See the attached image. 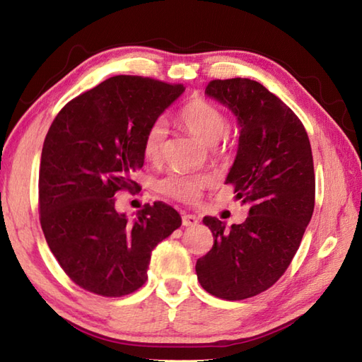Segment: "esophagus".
I'll list each match as a JSON object with an SVG mask.
<instances>
[{"mask_svg": "<svg viewBox=\"0 0 362 362\" xmlns=\"http://www.w3.org/2000/svg\"><path fill=\"white\" fill-rule=\"evenodd\" d=\"M198 223V217L194 214H182V225L184 226H195Z\"/></svg>", "mask_w": 362, "mask_h": 362, "instance_id": "34e87169", "label": "esophagus"}]
</instances>
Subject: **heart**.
Instances as JSON below:
<instances>
[{
  "mask_svg": "<svg viewBox=\"0 0 362 362\" xmlns=\"http://www.w3.org/2000/svg\"><path fill=\"white\" fill-rule=\"evenodd\" d=\"M180 120L192 134L206 145H216L228 128V120L222 109L204 98H194L186 103L180 110ZM165 139V122L162 119L151 122L142 140V151L146 160L158 162L160 159ZM209 182L211 180L204 175H182L172 172L158 182V189L160 194L170 197L173 200L194 203L202 197Z\"/></svg>",
  "mask_w": 362,
  "mask_h": 362,
  "instance_id": "heart-1",
  "label": "heart"
}]
</instances>
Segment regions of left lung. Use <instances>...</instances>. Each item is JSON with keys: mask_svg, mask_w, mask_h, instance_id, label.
Masks as SVG:
<instances>
[{"mask_svg": "<svg viewBox=\"0 0 362 362\" xmlns=\"http://www.w3.org/2000/svg\"><path fill=\"white\" fill-rule=\"evenodd\" d=\"M206 93L238 117L239 150L226 184L250 211L230 231L222 220L203 218L214 245L195 270L214 297L245 300L283 276L303 239L315 203L311 144L293 110L253 79H214Z\"/></svg>", "mask_w": 362, "mask_h": 362, "instance_id": "8db88e82", "label": "left lung"}]
</instances>
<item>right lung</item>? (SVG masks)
<instances>
[{"mask_svg": "<svg viewBox=\"0 0 362 362\" xmlns=\"http://www.w3.org/2000/svg\"><path fill=\"white\" fill-rule=\"evenodd\" d=\"M182 92V84L112 76L69 101L51 123L39 170L40 225L59 265L84 291L136 292L148 278L153 248L181 226L162 202L129 222L114 197L140 190L131 176L144 165L145 131Z\"/></svg>", "mask_w": 362, "mask_h": 362, "instance_id": "1", "label": "right lung"}]
</instances>
